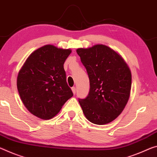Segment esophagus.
<instances>
[{
	"mask_svg": "<svg viewBox=\"0 0 157 157\" xmlns=\"http://www.w3.org/2000/svg\"><path fill=\"white\" fill-rule=\"evenodd\" d=\"M72 91H73V94L75 95V93H76V88L75 87L72 88Z\"/></svg>",
	"mask_w": 157,
	"mask_h": 157,
	"instance_id": "esophagus-1",
	"label": "esophagus"
}]
</instances>
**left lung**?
<instances>
[{
    "instance_id": "obj_1",
    "label": "left lung",
    "mask_w": 157,
    "mask_h": 157,
    "mask_svg": "<svg viewBox=\"0 0 157 157\" xmlns=\"http://www.w3.org/2000/svg\"><path fill=\"white\" fill-rule=\"evenodd\" d=\"M76 52L90 82L87 97L79 99L84 114L93 124L110 123L122 113L128 103L131 70L120 54L104 44L78 48Z\"/></svg>"
}]
</instances>
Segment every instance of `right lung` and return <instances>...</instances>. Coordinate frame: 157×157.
<instances>
[{"mask_svg": "<svg viewBox=\"0 0 157 157\" xmlns=\"http://www.w3.org/2000/svg\"><path fill=\"white\" fill-rule=\"evenodd\" d=\"M71 52L46 44L30 54L19 71V96L27 110L37 117L53 118L73 96L63 68Z\"/></svg>", "mask_w": 157, "mask_h": 157, "instance_id": "add662e5", "label": "right lung"}]
</instances>
